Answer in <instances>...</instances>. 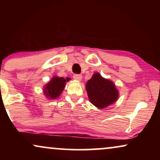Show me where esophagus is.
Instances as JSON below:
<instances>
[{
  "label": "esophagus",
  "instance_id": "esophagus-1",
  "mask_svg": "<svg viewBox=\"0 0 160 160\" xmlns=\"http://www.w3.org/2000/svg\"><path fill=\"white\" fill-rule=\"evenodd\" d=\"M73 78L76 81H81L82 78V76L81 75V74H75V75L73 76Z\"/></svg>",
  "mask_w": 160,
  "mask_h": 160
}]
</instances>
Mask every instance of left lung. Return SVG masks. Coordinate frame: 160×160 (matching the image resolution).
Here are the masks:
<instances>
[{"mask_svg": "<svg viewBox=\"0 0 160 160\" xmlns=\"http://www.w3.org/2000/svg\"><path fill=\"white\" fill-rule=\"evenodd\" d=\"M86 90L89 101L98 108L108 107L119 98V92L115 84L102 77L99 73H94L87 82Z\"/></svg>", "mask_w": 160, "mask_h": 160, "instance_id": "1", "label": "left lung"}]
</instances>
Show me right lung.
Masks as SVG:
<instances>
[{
    "label": "right lung",
    "mask_w": 160,
    "mask_h": 160,
    "mask_svg": "<svg viewBox=\"0 0 160 160\" xmlns=\"http://www.w3.org/2000/svg\"><path fill=\"white\" fill-rule=\"evenodd\" d=\"M70 78H67L66 79L62 77L54 76L52 80L45 85L43 88V93L46 97L49 98V99H56L65 88V83L68 82Z\"/></svg>",
    "instance_id": "add662e5"
}]
</instances>
